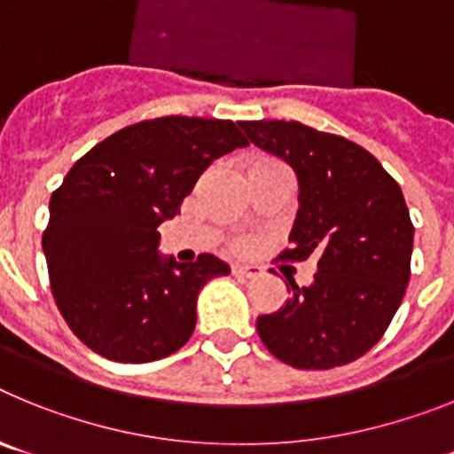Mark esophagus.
I'll return each mask as SVG.
<instances>
[{"label":"esophagus","mask_w":454,"mask_h":454,"mask_svg":"<svg viewBox=\"0 0 454 454\" xmlns=\"http://www.w3.org/2000/svg\"><path fill=\"white\" fill-rule=\"evenodd\" d=\"M231 272H234L236 277H247V279H250V277L263 275V268L262 266H246V263H234V266H231Z\"/></svg>","instance_id":"34e87169"}]
</instances>
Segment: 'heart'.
<instances>
[{"mask_svg": "<svg viewBox=\"0 0 454 454\" xmlns=\"http://www.w3.org/2000/svg\"><path fill=\"white\" fill-rule=\"evenodd\" d=\"M268 159H259V161H254V163H266ZM254 163H252V166H254ZM247 247H250V240L247 239H239L236 240V250H247Z\"/></svg>", "mask_w": 454, "mask_h": 454, "instance_id": "b5f03b06", "label": "heart"}]
</instances>
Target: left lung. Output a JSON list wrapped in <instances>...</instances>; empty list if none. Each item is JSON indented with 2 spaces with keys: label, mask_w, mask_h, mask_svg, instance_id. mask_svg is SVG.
<instances>
[{
  "label": "left lung",
  "mask_w": 454,
  "mask_h": 454,
  "mask_svg": "<svg viewBox=\"0 0 454 454\" xmlns=\"http://www.w3.org/2000/svg\"><path fill=\"white\" fill-rule=\"evenodd\" d=\"M240 127L298 175L300 208L279 259L314 256L318 266L311 286L288 277L291 300L259 316L256 332L293 368L346 366L382 339L407 291L414 224L403 191L371 152L343 136L295 120Z\"/></svg>",
  "instance_id": "obj_1"
}]
</instances>
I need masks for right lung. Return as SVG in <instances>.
Returning <instances> with one entry per match:
<instances>
[{
  "label": "right lung",
  "instance_id": "obj_1",
  "mask_svg": "<svg viewBox=\"0 0 454 454\" xmlns=\"http://www.w3.org/2000/svg\"><path fill=\"white\" fill-rule=\"evenodd\" d=\"M246 145L231 120H143L86 152L51 192L43 234L51 293L92 352L147 364L191 339L200 288L230 266L214 254L161 256L156 230L214 159Z\"/></svg>",
  "mask_w": 454,
  "mask_h": 454
}]
</instances>
